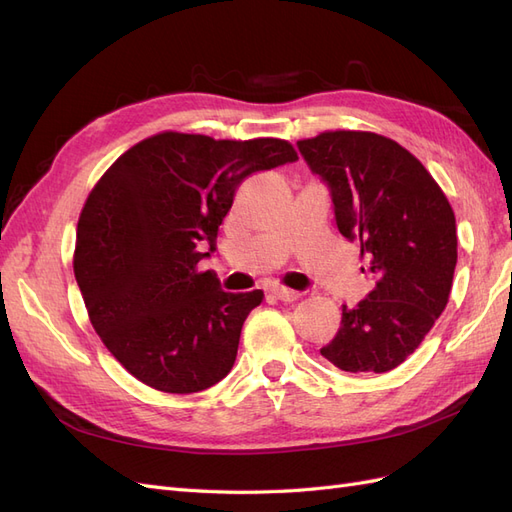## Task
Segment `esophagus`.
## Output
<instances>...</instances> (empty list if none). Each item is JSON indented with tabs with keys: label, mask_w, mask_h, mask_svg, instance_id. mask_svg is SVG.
<instances>
[{
	"label": "esophagus",
	"mask_w": 512,
	"mask_h": 512,
	"mask_svg": "<svg viewBox=\"0 0 512 512\" xmlns=\"http://www.w3.org/2000/svg\"><path fill=\"white\" fill-rule=\"evenodd\" d=\"M271 294H273L275 299H280V301H284V303H292V301H297V299L301 297V292H299V290L284 288V286H275V288H271Z\"/></svg>",
	"instance_id": "obj_1"
}]
</instances>
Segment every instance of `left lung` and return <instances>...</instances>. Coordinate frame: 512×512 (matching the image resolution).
Masks as SVG:
<instances>
[{
    "label": "left lung",
    "instance_id": "8db88e82",
    "mask_svg": "<svg viewBox=\"0 0 512 512\" xmlns=\"http://www.w3.org/2000/svg\"><path fill=\"white\" fill-rule=\"evenodd\" d=\"M297 147L374 280L359 305L342 307V327L320 354L350 374H384L421 346L448 303L455 213L427 168L391 138L337 130Z\"/></svg>",
    "mask_w": 512,
    "mask_h": 512
}]
</instances>
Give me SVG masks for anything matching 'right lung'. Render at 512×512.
<instances>
[{
	"label": "right lung",
	"mask_w": 512,
	"mask_h": 512,
	"mask_svg": "<svg viewBox=\"0 0 512 512\" xmlns=\"http://www.w3.org/2000/svg\"><path fill=\"white\" fill-rule=\"evenodd\" d=\"M280 138L213 141L162 132L106 170L76 228L74 277L91 324L130 374L164 393H198L235 365L262 290L224 292L200 271L239 183L297 162Z\"/></svg>",
	"instance_id": "obj_1"
}]
</instances>
